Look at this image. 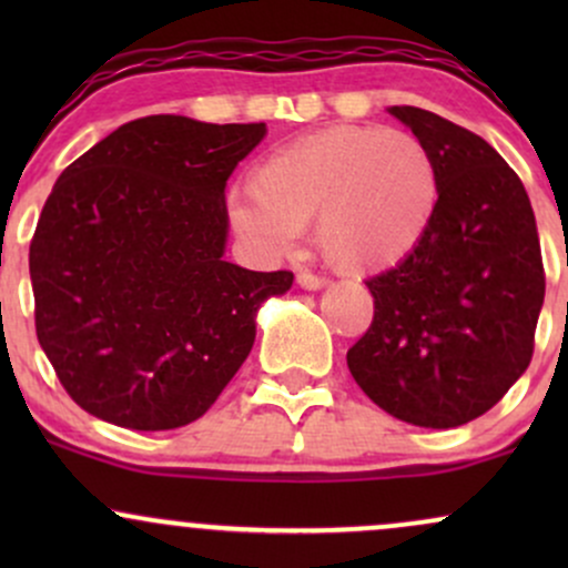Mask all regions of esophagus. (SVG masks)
I'll use <instances>...</instances> for the list:
<instances>
[{
    "instance_id": "34e87169",
    "label": "esophagus",
    "mask_w": 568,
    "mask_h": 568,
    "mask_svg": "<svg viewBox=\"0 0 568 568\" xmlns=\"http://www.w3.org/2000/svg\"><path fill=\"white\" fill-rule=\"evenodd\" d=\"M296 283L302 285V288H306V291H317V288H325V285H328V277L312 275V272H298Z\"/></svg>"
}]
</instances>
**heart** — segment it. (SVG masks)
<instances>
[{"label": "heart", "instance_id": "heart-1", "mask_svg": "<svg viewBox=\"0 0 568 568\" xmlns=\"http://www.w3.org/2000/svg\"><path fill=\"white\" fill-rule=\"evenodd\" d=\"M251 200L230 197L234 232L288 251L315 221L323 258L347 275L393 270L419 251L440 205L435 154L408 130L338 125L277 149L253 168Z\"/></svg>", "mask_w": 568, "mask_h": 568}]
</instances>
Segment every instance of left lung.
<instances>
[{
    "mask_svg": "<svg viewBox=\"0 0 568 568\" xmlns=\"http://www.w3.org/2000/svg\"><path fill=\"white\" fill-rule=\"evenodd\" d=\"M389 114L435 154L440 205L419 251L366 280L374 321L347 366L395 419L459 427L531 363L545 302L537 221L518 173L480 135L416 106Z\"/></svg>",
    "mask_w": 568,
    "mask_h": 568,
    "instance_id": "left-lung-1",
    "label": "left lung"
}]
</instances>
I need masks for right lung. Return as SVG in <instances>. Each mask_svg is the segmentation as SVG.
<instances>
[{"label":"right lung","mask_w":568,"mask_h":568,"mask_svg":"<svg viewBox=\"0 0 568 568\" xmlns=\"http://www.w3.org/2000/svg\"><path fill=\"white\" fill-rule=\"evenodd\" d=\"M264 122H125L74 160L29 247L34 325L77 406L116 427L200 419L243 366L258 304L293 272L224 262V186Z\"/></svg>","instance_id":"1"}]
</instances>
